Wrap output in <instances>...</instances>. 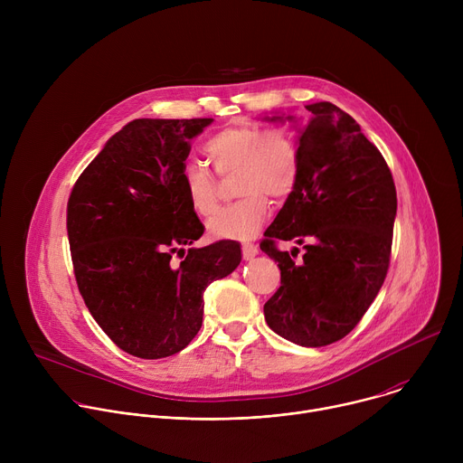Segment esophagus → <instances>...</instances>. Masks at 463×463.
I'll list each match as a JSON object with an SVG mask.
<instances>
[{
	"instance_id": "obj_1",
	"label": "esophagus",
	"mask_w": 463,
	"mask_h": 463,
	"mask_svg": "<svg viewBox=\"0 0 463 463\" xmlns=\"http://www.w3.org/2000/svg\"><path fill=\"white\" fill-rule=\"evenodd\" d=\"M256 254H258V247H256V245H252V243L241 245V256H243V260H250V258H254Z\"/></svg>"
}]
</instances>
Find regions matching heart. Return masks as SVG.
I'll use <instances>...</instances> for the list:
<instances>
[{"mask_svg": "<svg viewBox=\"0 0 463 463\" xmlns=\"http://www.w3.org/2000/svg\"><path fill=\"white\" fill-rule=\"evenodd\" d=\"M203 156L220 177L232 179L240 200L220 211L209 222V232L218 240H247L268 218L269 200L282 203L293 194L300 174L297 141L282 128L232 126L225 128L203 145ZM181 183L186 202L200 216L218 209L220 183L203 165L183 166Z\"/></svg>", "mask_w": 463, "mask_h": 463, "instance_id": "obj_1", "label": "heart"}]
</instances>
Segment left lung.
<instances>
[{"label":"left lung","instance_id":"1","mask_svg":"<svg viewBox=\"0 0 463 463\" xmlns=\"http://www.w3.org/2000/svg\"><path fill=\"white\" fill-rule=\"evenodd\" d=\"M306 109L298 181L260 249L280 268V288L263 306L266 322L280 337L318 348L346 337L377 297L398 195L384 157L348 113L332 102ZM279 239L302 244L303 260L290 258L298 248L280 251Z\"/></svg>","mask_w":463,"mask_h":463}]
</instances>
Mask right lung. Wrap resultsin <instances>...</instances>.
Returning <instances> with one entry per match:
<instances>
[{
	"mask_svg": "<svg viewBox=\"0 0 463 463\" xmlns=\"http://www.w3.org/2000/svg\"><path fill=\"white\" fill-rule=\"evenodd\" d=\"M214 118H136L77 179L68 236L79 291L126 354L181 352L203 322V291L241 260L236 241L184 252L205 227L186 202L181 172L190 139ZM174 253L184 260L171 261Z\"/></svg>",
	"mask_w": 463,
	"mask_h": 463,
	"instance_id": "1",
	"label": "right lung"
}]
</instances>
